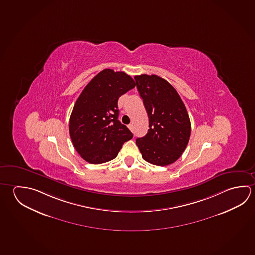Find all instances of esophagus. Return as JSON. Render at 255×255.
Wrapping results in <instances>:
<instances>
[{
	"label": "esophagus",
	"mask_w": 255,
	"mask_h": 255,
	"mask_svg": "<svg viewBox=\"0 0 255 255\" xmlns=\"http://www.w3.org/2000/svg\"><path fill=\"white\" fill-rule=\"evenodd\" d=\"M128 128H129V129H130L131 131H132V130H133V126H132V124L129 125V126H128Z\"/></svg>",
	"instance_id": "34e87169"
}]
</instances>
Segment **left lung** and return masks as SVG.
Here are the masks:
<instances>
[{"instance_id": "8db88e82", "label": "left lung", "mask_w": 255, "mask_h": 255, "mask_svg": "<svg viewBox=\"0 0 255 255\" xmlns=\"http://www.w3.org/2000/svg\"><path fill=\"white\" fill-rule=\"evenodd\" d=\"M148 116L147 133L136 139L144 160L170 165L182 156L191 135L187 110L177 91L156 75L134 77Z\"/></svg>"}]
</instances>
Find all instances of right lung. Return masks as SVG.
Instances as JSON below:
<instances>
[{
	"label": "right lung",
	"instance_id": "right-lung-1",
	"mask_svg": "<svg viewBox=\"0 0 255 255\" xmlns=\"http://www.w3.org/2000/svg\"><path fill=\"white\" fill-rule=\"evenodd\" d=\"M135 81L124 72L105 69L82 90L69 123L72 144L84 160L102 164L117 157L124 143L133 137L118 120V99L133 89Z\"/></svg>",
	"mask_w": 255,
	"mask_h": 255
}]
</instances>
